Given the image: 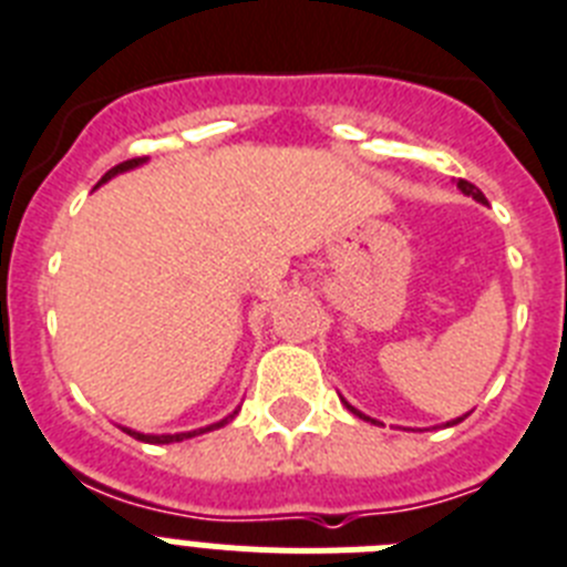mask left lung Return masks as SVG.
Wrapping results in <instances>:
<instances>
[{
  "label": "left lung",
  "instance_id": "1",
  "mask_svg": "<svg viewBox=\"0 0 567 567\" xmlns=\"http://www.w3.org/2000/svg\"><path fill=\"white\" fill-rule=\"evenodd\" d=\"M456 188H460L462 194H465V196H474V199H476V202H482V205H485V202H488V199H485V194H482V190L476 188V185H471V182L460 179V182H456ZM344 408H348V411H351L353 416H359V420L377 422V420H371V416H365V413H362V411H357V408H353V405H348V402H344ZM465 416H467V413H465ZM465 416H456V420H454V422H447V425H456V422H462V420H465Z\"/></svg>",
  "mask_w": 567,
  "mask_h": 567
}]
</instances>
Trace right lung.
<instances>
[{
	"mask_svg": "<svg viewBox=\"0 0 567 567\" xmlns=\"http://www.w3.org/2000/svg\"><path fill=\"white\" fill-rule=\"evenodd\" d=\"M142 162H147L145 156H136V159L120 162V165H116V167H111V171H107V174L102 176V179H100V185H102V182L113 179V176H116V174H125V171H131V167H140ZM236 413H239V411L228 413V416H225V420L214 422V425H208V427H199V431H185V433H140V431H131V427H122V431H125V433H131V436H134V440H140V442H151V445H167V442H182V440H190V436H199V433H208V431H216V427L228 425V422L234 420Z\"/></svg>",
	"mask_w": 567,
	"mask_h": 567,
	"instance_id": "right-lung-1",
	"label": "right lung"
}]
</instances>
